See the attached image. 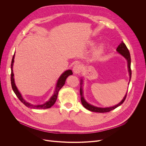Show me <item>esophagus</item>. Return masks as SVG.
Wrapping results in <instances>:
<instances>
[{
  "label": "esophagus",
  "instance_id": "obj_1",
  "mask_svg": "<svg viewBox=\"0 0 146 146\" xmlns=\"http://www.w3.org/2000/svg\"><path fill=\"white\" fill-rule=\"evenodd\" d=\"M82 66L80 64H76L74 66L73 70L75 74H79L82 71Z\"/></svg>",
  "mask_w": 146,
  "mask_h": 146
}]
</instances>
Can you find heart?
I'll list each match as a JSON object with an SVG mask.
<instances>
[{"instance_id":"obj_1","label":"heart","mask_w":146,"mask_h":146,"mask_svg":"<svg viewBox=\"0 0 146 146\" xmlns=\"http://www.w3.org/2000/svg\"><path fill=\"white\" fill-rule=\"evenodd\" d=\"M103 49H104V45L102 44H99L95 49V53L97 54V53L101 52L103 50Z\"/></svg>"}]
</instances>
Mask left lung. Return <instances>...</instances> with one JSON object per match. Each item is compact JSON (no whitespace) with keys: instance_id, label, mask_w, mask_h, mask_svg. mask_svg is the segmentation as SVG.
Returning <instances> with one entry per match:
<instances>
[{"instance_id":"left-lung-1","label":"left lung","mask_w":146,"mask_h":146,"mask_svg":"<svg viewBox=\"0 0 146 146\" xmlns=\"http://www.w3.org/2000/svg\"><path fill=\"white\" fill-rule=\"evenodd\" d=\"M117 51L118 53H119L121 56H123L127 61L128 63V73H129V79L128 85L129 84V82L131 80V57H130V54L129 52L128 49L127 48V46L122 41V42L118 45V47L117 48ZM83 79H82L80 80V99H81V102L83 105V106L85 107L86 109H87L89 111H90L92 112H99V113H104V112H110L114 109H115L117 107L120 106L121 104H123L124 102L125 99L127 96V92L126 93L125 96L124 97L123 99L117 105H115L111 107H106V108H100V107L95 106L94 105H91L86 102V101L84 98L83 96V89H82V85H83Z\"/></svg>"}]
</instances>
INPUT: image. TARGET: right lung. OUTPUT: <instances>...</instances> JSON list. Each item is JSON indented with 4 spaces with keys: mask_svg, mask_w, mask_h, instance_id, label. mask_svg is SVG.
<instances>
[{
    "mask_svg": "<svg viewBox=\"0 0 146 146\" xmlns=\"http://www.w3.org/2000/svg\"><path fill=\"white\" fill-rule=\"evenodd\" d=\"M14 58H15V54L13 56V58L12 60V63H11V80L12 88V89L14 92V93L15 94V95H17V96L19 100L26 106L28 107V108H34V109H47V108H51V107L55 104V102L57 100L58 92L61 89V88L64 86V85L65 84V82H66V79L67 78L68 76L73 74L72 71L71 70H67L61 74V76H60V78H58L57 82L56 83V89H55L54 92V94L51 96V98H50V99L48 101H47L43 104H41V105H33V104H31L27 102L25 99L23 98L21 93L19 92V91L18 90L16 85H15V79H14V74L13 72V63H14Z\"/></svg>",
    "mask_w": 146,
    "mask_h": 146,
    "instance_id": "1",
    "label": "right lung"
}]
</instances>
